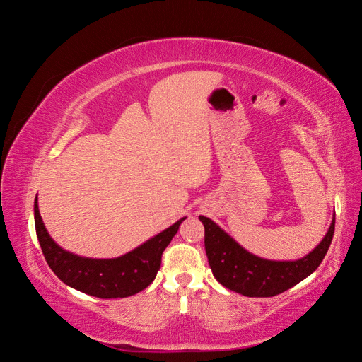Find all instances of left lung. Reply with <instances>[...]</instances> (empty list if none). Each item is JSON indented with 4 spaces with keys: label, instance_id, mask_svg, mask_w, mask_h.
Instances as JSON below:
<instances>
[{
    "label": "left lung",
    "instance_id": "obj_1",
    "mask_svg": "<svg viewBox=\"0 0 362 362\" xmlns=\"http://www.w3.org/2000/svg\"><path fill=\"white\" fill-rule=\"evenodd\" d=\"M205 228V252L214 278L223 287L247 298H272L294 287L320 266L331 246L335 213L329 229L310 254L298 259H267L246 250L211 218L199 216Z\"/></svg>",
    "mask_w": 362,
    "mask_h": 362
}]
</instances>
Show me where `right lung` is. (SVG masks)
<instances>
[{
    "label": "right lung",
    "mask_w": 362,
    "mask_h": 362,
    "mask_svg": "<svg viewBox=\"0 0 362 362\" xmlns=\"http://www.w3.org/2000/svg\"><path fill=\"white\" fill-rule=\"evenodd\" d=\"M185 218L181 217L125 255L89 258L76 255L54 242L40 217L37 196L35 199L36 234L48 266L66 286L100 299L128 298L145 290L157 276L163 250L172 242Z\"/></svg>",
    "instance_id": "add662e5"
}]
</instances>
